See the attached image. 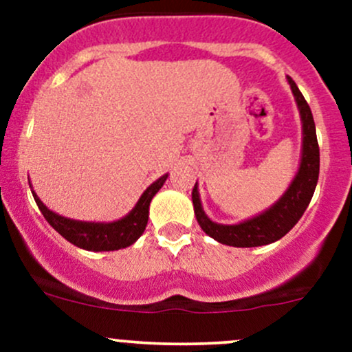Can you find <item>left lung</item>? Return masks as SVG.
<instances>
[{
    "label": "left lung",
    "mask_w": 352,
    "mask_h": 352,
    "mask_svg": "<svg viewBox=\"0 0 352 352\" xmlns=\"http://www.w3.org/2000/svg\"><path fill=\"white\" fill-rule=\"evenodd\" d=\"M286 80L293 91L298 110H300L301 134H303L301 160L296 175L291 180L286 192L271 208L254 218L236 223V225H221V223L209 219V216L202 209L196 182L192 189L194 212H196L197 223L202 232L214 239L216 242L230 245V247H261V245L276 242L296 225L314 197L315 187L318 182V172H320V150H318L314 116H311L310 105L298 90L296 83L289 76Z\"/></svg>",
    "instance_id": "1"
}]
</instances>
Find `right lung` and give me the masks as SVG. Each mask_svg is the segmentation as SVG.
Returning <instances> with one entry per match:
<instances>
[{
  "label": "right lung",
  "instance_id": "obj_1",
  "mask_svg": "<svg viewBox=\"0 0 352 352\" xmlns=\"http://www.w3.org/2000/svg\"><path fill=\"white\" fill-rule=\"evenodd\" d=\"M168 173L155 180L143 194L140 201L136 202L133 209L127 212L124 218L110 223H95V221H78V219L65 218L58 212L51 211L44 202L38 199L37 194L32 190L35 202L38 209L47 219L49 225L56 230L61 236H65L67 242H71L76 247L85 248L90 252H109L119 250L133 245L143 235L144 228L148 225V214H150V202L155 197V194L165 184ZM30 184V182H28Z\"/></svg>",
  "mask_w": 352,
  "mask_h": 352
}]
</instances>
